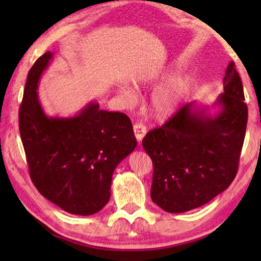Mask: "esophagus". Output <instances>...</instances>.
<instances>
[{"label": "esophagus", "mask_w": 261, "mask_h": 261, "mask_svg": "<svg viewBox=\"0 0 261 261\" xmlns=\"http://www.w3.org/2000/svg\"><path fill=\"white\" fill-rule=\"evenodd\" d=\"M134 131H135L136 139L138 141H141L145 137V135H146V126L141 124V123H136L134 126Z\"/></svg>", "instance_id": "obj_1"}]
</instances>
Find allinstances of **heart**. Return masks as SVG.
Instances as JSON below:
<instances>
[{"mask_svg":"<svg viewBox=\"0 0 261 261\" xmlns=\"http://www.w3.org/2000/svg\"><path fill=\"white\" fill-rule=\"evenodd\" d=\"M145 82L139 83L143 85ZM189 92V79L178 76L168 79L154 90L149 99V110L158 120H167L177 112ZM121 94L127 102H132L136 93L131 88H122Z\"/></svg>","mask_w":261,"mask_h":261,"instance_id":"obj_1","label":"heart"}]
</instances>
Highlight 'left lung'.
Instances as JSON below:
<instances>
[{
	"label": "left lung",
	"instance_id": "8db88e82",
	"mask_svg": "<svg viewBox=\"0 0 261 261\" xmlns=\"http://www.w3.org/2000/svg\"><path fill=\"white\" fill-rule=\"evenodd\" d=\"M244 100L231 61L223 93L211 107L187 103L161 127L147 132L143 147L153 162V202L168 213H183L207 204L231 184L246 130ZM211 108L218 113L210 114Z\"/></svg>",
	"mask_w": 261,
	"mask_h": 261
}]
</instances>
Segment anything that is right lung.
Masks as SVG:
<instances>
[{
  "instance_id": "add662e5",
  "label": "right lung",
  "mask_w": 261,
  "mask_h": 261,
  "mask_svg": "<svg viewBox=\"0 0 261 261\" xmlns=\"http://www.w3.org/2000/svg\"><path fill=\"white\" fill-rule=\"evenodd\" d=\"M54 57L47 51L28 74L19 108V131L30 176L43 197L74 215L107 205L114 170L137 146L130 118L106 112L96 101L70 117L48 116L38 85Z\"/></svg>"
}]
</instances>
